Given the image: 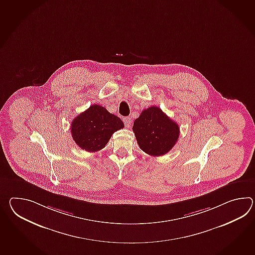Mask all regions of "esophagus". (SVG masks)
Listing matches in <instances>:
<instances>
[{"label":"esophagus","mask_w":255,"mask_h":255,"mask_svg":"<svg viewBox=\"0 0 255 255\" xmlns=\"http://www.w3.org/2000/svg\"><path fill=\"white\" fill-rule=\"evenodd\" d=\"M123 121H124V123H125V126H127V127H130L131 123H132L130 117H124Z\"/></svg>","instance_id":"obj_1"}]
</instances>
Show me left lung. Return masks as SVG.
Returning <instances> with one entry per match:
<instances>
[{
	"instance_id": "1",
	"label": "left lung",
	"mask_w": 255,
	"mask_h": 255,
	"mask_svg": "<svg viewBox=\"0 0 255 255\" xmlns=\"http://www.w3.org/2000/svg\"><path fill=\"white\" fill-rule=\"evenodd\" d=\"M132 130L141 150L153 156L168 153L179 137L178 125L156 106L141 112L133 123Z\"/></svg>"
}]
</instances>
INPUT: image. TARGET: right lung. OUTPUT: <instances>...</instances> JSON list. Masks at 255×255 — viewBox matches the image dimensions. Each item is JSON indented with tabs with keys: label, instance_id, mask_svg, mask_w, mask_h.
I'll use <instances>...</instances> for the list:
<instances>
[{
	"label": "right lung",
	"instance_id": "1",
	"mask_svg": "<svg viewBox=\"0 0 255 255\" xmlns=\"http://www.w3.org/2000/svg\"><path fill=\"white\" fill-rule=\"evenodd\" d=\"M124 127L119 117L95 104L72 121L70 131L79 147L94 153L105 147L114 132Z\"/></svg>",
	"mask_w": 255,
	"mask_h": 255
}]
</instances>
